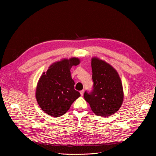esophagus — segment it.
Returning <instances> with one entry per match:
<instances>
[{
  "label": "esophagus",
  "mask_w": 156,
  "mask_h": 156,
  "mask_svg": "<svg viewBox=\"0 0 156 156\" xmlns=\"http://www.w3.org/2000/svg\"><path fill=\"white\" fill-rule=\"evenodd\" d=\"M84 90L80 91V94H81V96H83V94H84Z\"/></svg>",
  "instance_id": "34e87169"
}]
</instances>
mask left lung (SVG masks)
Listing matches in <instances>:
<instances>
[{
    "instance_id": "8db88e82",
    "label": "left lung",
    "mask_w": 156,
    "mask_h": 156,
    "mask_svg": "<svg viewBox=\"0 0 156 156\" xmlns=\"http://www.w3.org/2000/svg\"><path fill=\"white\" fill-rule=\"evenodd\" d=\"M93 89L84 98L98 116L108 117L115 114L123 101V91L117 72L108 63L97 57L91 59Z\"/></svg>"
}]
</instances>
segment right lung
Here are the masks:
<instances>
[{
  "label": "right lung",
  "mask_w": 156,
  "mask_h": 156,
  "mask_svg": "<svg viewBox=\"0 0 156 156\" xmlns=\"http://www.w3.org/2000/svg\"><path fill=\"white\" fill-rule=\"evenodd\" d=\"M80 59L72 57L52 63L41 76L36 90L37 102L44 112L53 117L63 115L80 96L75 90L70 69Z\"/></svg>",
  "instance_id": "add662e5"
}]
</instances>
